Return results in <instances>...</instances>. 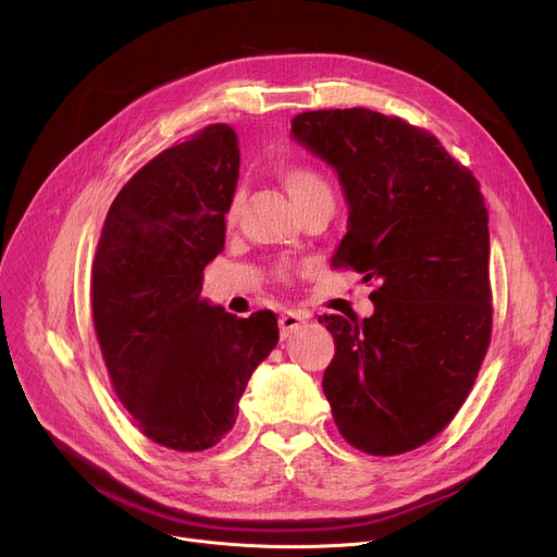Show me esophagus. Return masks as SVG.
Wrapping results in <instances>:
<instances>
[{
	"label": "esophagus",
	"instance_id": "obj_1",
	"mask_svg": "<svg viewBox=\"0 0 557 557\" xmlns=\"http://www.w3.org/2000/svg\"><path fill=\"white\" fill-rule=\"evenodd\" d=\"M280 336L282 338H288L290 334H294L302 323H305V318L300 315V313H296V311H284L282 315H280Z\"/></svg>",
	"mask_w": 557,
	"mask_h": 557
}]
</instances>
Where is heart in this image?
<instances>
[{"label": "heart", "mask_w": 557, "mask_h": 557, "mask_svg": "<svg viewBox=\"0 0 557 557\" xmlns=\"http://www.w3.org/2000/svg\"><path fill=\"white\" fill-rule=\"evenodd\" d=\"M280 183L286 187V191L290 194L300 210H307L309 205L320 202V200H334V189L330 185V181L325 178L323 173L305 166V164H290V166H282L280 169ZM239 212H242V196H234L230 208L225 212V223L234 225L239 221ZM275 280L277 282H286L288 280V271L286 269H275Z\"/></svg>", "instance_id": "b5f03b06"}]
</instances>
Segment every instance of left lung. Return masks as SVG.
<instances>
[{
  "label": "left lung",
  "instance_id": "1",
  "mask_svg": "<svg viewBox=\"0 0 557 557\" xmlns=\"http://www.w3.org/2000/svg\"><path fill=\"white\" fill-rule=\"evenodd\" d=\"M290 131L343 183L349 230L334 261L376 284L370 318H318L336 345L323 376L334 422L363 454L413 451L456 418L490 347L481 185L433 133L395 114L309 110Z\"/></svg>",
  "mask_w": 557,
  "mask_h": 557
}]
</instances>
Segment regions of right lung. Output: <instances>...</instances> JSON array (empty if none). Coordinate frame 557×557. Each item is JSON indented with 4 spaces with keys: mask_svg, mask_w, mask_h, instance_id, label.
Returning <instances> with one entry per match:
<instances>
[{
    "mask_svg": "<svg viewBox=\"0 0 557 557\" xmlns=\"http://www.w3.org/2000/svg\"><path fill=\"white\" fill-rule=\"evenodd\" d=\"M237 178L239 137L227 124L164 149L114 196L92 261V323L112 391L173 451L221 443L280 341L273 311L237 318L200 298Z\"/></svg>",
    "mask_w": 557,
    "mask_h": 557,
    "instance_id": "obj_1",
    "label": "right lung"
}]
</instances>
